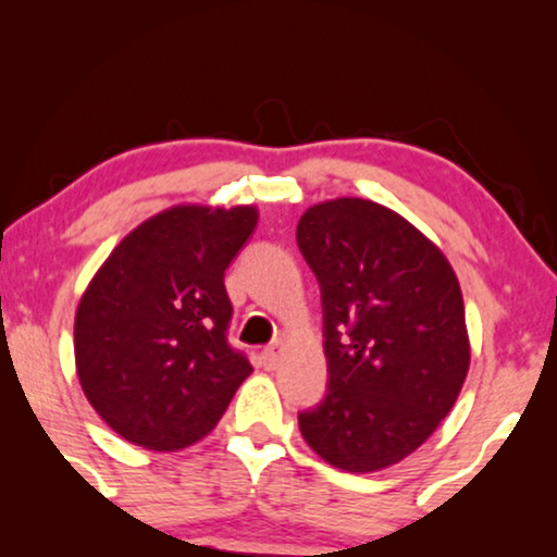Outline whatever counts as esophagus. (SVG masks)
Wrapping results in <instances>:
<instances>
[{
	"instance_id": "obj_1",
	"label": "esophagus",
	"mask_w": 557,
	"mask_h": 557,
	"mask_svg": "<svg viewBox=\"0 0 557 557\" xmlns=\"http://www.w3.org/2000/svg\"><path fill=\"white\" fill-rule=\"evenodd\" d=\"M281 352H284V347H281V342H273V345H269L261 352V362L265 370H273L281 360Z\"/></svg>"
}]
</instances>
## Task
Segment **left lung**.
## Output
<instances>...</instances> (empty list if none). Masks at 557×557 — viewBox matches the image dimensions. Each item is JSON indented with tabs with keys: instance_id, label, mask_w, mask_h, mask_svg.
<instances>
[{
	"instance_id": "obj_1",
	"label": "left lung",
	"mask_w": 557,
	"mask_h": 557,
	"mask_svg": "<svg viewBox=\"0 0 557 557\" xmlns=\"http://www.w3.org/2000/svg\"><path fill=\"white\" fill-rule=\"evenodd\" d=\"M304 261L322 292L330 387L301 410L307 444L368 474L413 454L454 408L469 370L459 281L398 212L339 197L304 212Z\"/></svg>"
}]
</instances>
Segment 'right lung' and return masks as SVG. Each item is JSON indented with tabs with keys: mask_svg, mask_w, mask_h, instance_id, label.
Listing matches in <instances>:
<instances>
[{
	"mask_svg": "<svg viewBox=\"0 0 557 557\" xmlns=\"http://www.w3.org/2000/svg\"><path fill=\"white\" fill-rule=\"evenodd\" d=\"M256 208L177 205L113 248L75 311V368L96 413L154 451L215 429L253 368L231 347L225 269Z\"/></svg>",
	"mask_w": 557,
	"mask_h": 557,
	"instance_id": "add662e5",
	"label": "right lung"
}]
</instances>
